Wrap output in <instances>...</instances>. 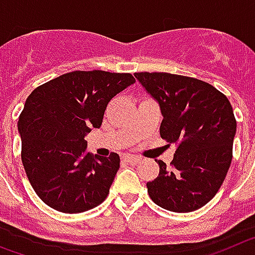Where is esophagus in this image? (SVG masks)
Returning a JSON list of instances; mask_svg holds the SVG:
<instances>
[{
  "mask_svg": "<svg viewBox=\"0 0 255 255\" xmlns=\"http://www.w3.org/2000/svg\"><path fill=\"white\" fill-rule=\"evenodd\" d=\"M122 160L125 163H128V164H136L140 161V158L138 156H134V155H123L122 156Z\"/></svg>",
  "mask_w": 255,
  "mask_h": 255,
  "instance_id": "obj_1",
  "label": "esophagus"
}]
</instances>
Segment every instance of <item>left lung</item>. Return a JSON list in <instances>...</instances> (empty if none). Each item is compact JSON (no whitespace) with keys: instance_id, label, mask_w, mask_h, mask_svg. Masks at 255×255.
Segmentation results:
<instances>
[{"instance_id":"8db88e82","label":"left lung","mask_w":255,"mask_h":255,"mask_svg":"<svg viewBox=\"0 0 255 255\" xmlns=\"http://www.w3.org/2000/svg\"><path fill=\"white\" fill-rule=\"evenodd\" d=\"M134 77L160 106V137L177 145L170 168L156 161L158 177L146 183L150 198L177 213L204 207L231 165L236 119L229 99L191 77L147 72Z\"/></svg>"}]
</instances>
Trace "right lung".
<instances>
[{
    "label": "right lung",
    "instance_id": "add662e5",
    "mask_svg": "<svg viewBox=\"0 0 255 255\" xmlns=\"http://www.w3.org/2000/svg\"><path fill=\"white\" fill-rule=\"evenodd\" d=\"M129 73L103 70L60 75L35 88L19 117L21 161L41 200L63 213L100 205L119 169V155L86 151V134L100 128L106 106L133 85Z\"/></svg>",
    "mask_w": 255,
    "mask_h": 255
}]
</instances>
